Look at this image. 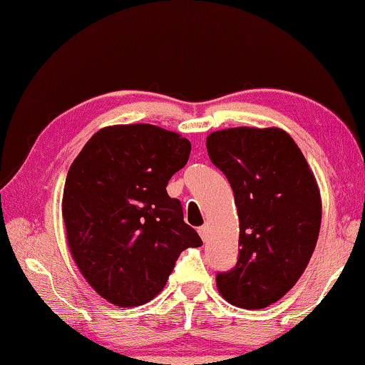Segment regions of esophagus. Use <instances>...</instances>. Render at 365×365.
<instances>
[{"instance_id": "esophagus-1", "label": "esophagus", "mask_w": 365, "mask_h": 365, "mask_svg": "<svg viewBox=\"0 0 365 365\" xmlns=\"http://www.w3.org/2000/svg\"><path fill=\"white\" fill-rule=\"evenodd\" d=\"M197 233H200V237L202 238V242H206L207 240V233H209V227L207 225H202L197 228Z\"/></svg>"}]
</instances>
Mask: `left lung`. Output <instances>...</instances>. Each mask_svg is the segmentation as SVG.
<instances>
[{"mask_svg": "<svg viewBox=\"0 0 365 365\" xmlns=\"http://www.w3.org/2000/svg\"><path fill=\"white\" fill-rule=\"evenodd\" d=\"M206 148L230 183L240 219L238 261L215 275L217 288L238 307H267L293 288L316 248V178L280 128H227L209 135Z\"/></svg>", "mask_w": 365, "mask_h": 365, "instance_id": "obj_1", "label": "left lung"}]
</instances>
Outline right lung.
Segmentation results:
<instances>
[{
    "label": "right lung",
    "mask_w": 365,
    "mask_h": 365,
    "mask_svg": "<svg viewBox=\"0 0 365 365\" xmlns=\"http://www.w3.org/2000/svg\"><path fill=\"white\" fill-rule=\"evenodd\" d=\"M190 151L187 138L160 127L114 125L86 141L67 172L63 217L72 257L115 306L153 299L180 252L202 245L165 190Z\"/></svg>",
    "instance_id": "add662e5"
}]
</instances>
